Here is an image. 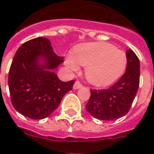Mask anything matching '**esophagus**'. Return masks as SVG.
Wrapping results in <instances>:
<instances>
[{
  "mask_svg": "<svg viewBox=\"0 0 154 154\" xmlns=\"http://www.w3.org/2000/svg\"><path fill=\"white\" fill-rule=\"evenodd\" d=\"M82 87V84L80 82H78V81H77L75 83H74L73 85V88L74 89H79V88H81Z\"/></svg>",
  "mask_w": 154,
  "mask_h": 154,
  "instance_id": "34e87169",
  "label": "esophagus"
}]
</instances>
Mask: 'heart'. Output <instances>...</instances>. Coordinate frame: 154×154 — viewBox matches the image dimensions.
I'll return each instance as SVG.
<instances>
[{
    "mask_svg": "<svg viewBox=\"0 0 154 154\" xmlns=\"http://www.w3.org/2000/svg\"><path fill=\"white\" fill-rule=\"evenodd\" d=\"M128 57L123 51L106 42H89L74 47L72 55L65 57L70 71H77L78 64L86 66V77L97 87L111 85L122 76Z\"/></svg>",
    "mask_w": 154,
    "mask_h": 154,
    "instance_id": "b5f03b06",
    "label": "heart"
}]
</instances>
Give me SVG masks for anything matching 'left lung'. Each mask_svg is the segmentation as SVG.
Returning <instances> with one entry per match:
<instances>
[{
	"instance_id": "1",
	"label": "left lung",
	"mask_w": 154,
	"mask_h": 154,
	"mask_svg": "<svg viewBox=\"0 0 154 154\" xmlns=\"http://www.w3.org/2000/svg\"><path fill=\"white\" fill-rule=\"evenodd\" d=\"M125 73L107 89H91L86 109L93 118L111 121L123 117L132 106L139 87L140 62L132 49L127 50Z\"/></svg>"
}]
</instances>
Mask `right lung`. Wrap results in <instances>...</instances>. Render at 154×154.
<instances>
[{"instance_id":"right-lung-1","label":"right lung","mask_w":154,"mask_h":154,"mask_svg":"<svg viewBox=\"0 0 154 154\" xmlns=\"http://www.w3.org/2000/svg\"><path fill=\"white\" fill-rule=\"evenodd\" d=\"M62 62L63 58L44 37L30 40L18 48L8 75L11 100L18 112L38 120L57 108L75 82H62L52 72Z\"/></svg>"}]
</instances>
